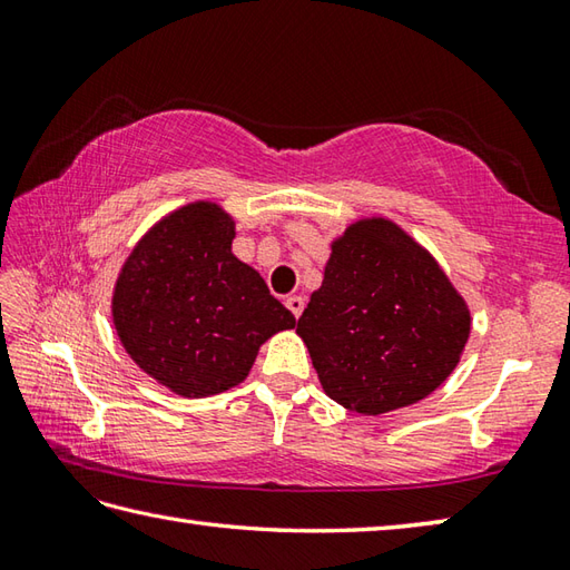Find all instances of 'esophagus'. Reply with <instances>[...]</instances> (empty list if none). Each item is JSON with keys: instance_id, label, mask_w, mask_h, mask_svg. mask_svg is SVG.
<instances>
[{"instance_id": "1", "label": "esophagus", "mask_w": 570, "mask_h": 570, "mask_svg": "<svg viewBox=\"0 0 570 570\" xmlns=\"http://www.w3.org/2000/svg\"><path fill=\"white\" fill-rule=\"evenodd\" d=\"M304 306H306V298L304 296H288L286 298V308L292 311L296 318L301 316V313H304Z\"/></svg>"}]
</instances>
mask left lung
Segmentation results:
<instances>
[{"label": "left lung", "mask_w": 570, "mask_h": 570, "mask_svg": "<svg viewBox=\"0 0 570 570\" xmlns=\"http://www.w3.org/2000/svg\"><path fill=\"white\" fill-rule=\"evenodd\" d=\"M296 333L325 394L377 416L439 390L468 343L470 311L426 249L372 217L333 242Z\"/></svg>", "instance_id": "left-lung-1"}]
</instances>
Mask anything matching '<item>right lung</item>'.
<instances>
[{
    "label": "right lung",
    "mask_w": 570,
    "mask_h": 570,
    "mask_svg": "<svg viewBox=\"0 0 570 570\" xmlns=\"http://www.w3.org/2000/svg\"><path fill=\"white\" fill-rule=\"evenodd\" d=\"M220 205L190 203L154 225L117 278L112 318L137 365L180 396L239 384L257 350L296 325L264 278L233 254Z\"/></svg>",
    "instance_id": "right-lung-1"
}]
</instances>
